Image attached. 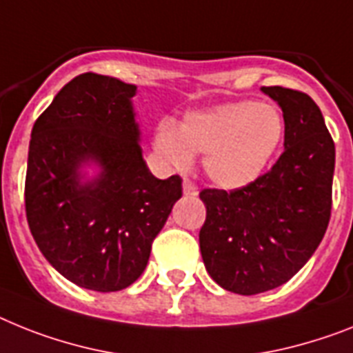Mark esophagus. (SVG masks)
Segmentation results:
<instances>
[{
	"mask_svg": "<svg viewBox=\"0 0 353 353\" xmlns=\"http://www.w3.org/2000/svg\"><path fill=\"white\" fill-rule=\"evenodd\" d=\"M183 194L185 195H197V186L194 183H190L188 179H185L183 183Z\"/></svg>",
	"mask_w": 353,
	"mask_h": 353,
	"instance_id": "34e87169",
	"label": "esophagus"
}]
</instances>
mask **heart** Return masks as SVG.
Masks as SVG:
<instances>
[{
  "label": "heart",
  "mask_w": 353,
  "mask_h": 353,
  "mask_svg": "<svg viewBox=\"0 0 353 353\" xmlns=\"http://www.w3.org/2000/svg\"><path fill=\"white\" fill-rule=\"evenodd\" d=\"M283 131L274 105L244 100L188 112L177 131L163 121L154 132V150L179 170L190 167L192 156L204 154V172L215 185L241 188L265 170L282 145Z\"/></svg>",
  "instance_id": "heart-1"
}]
</instances>
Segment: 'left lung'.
<instances>
[{"instance_id":"obj_1","label":"left lung","mask_w":353,"mask_h":353,"mask_svg":"<svg viewBox=\"0 0 353 353\" xmlns=\"http://www.w3.org/2000/svg\"><path fill=\"white\" fill-rule=\"evenodd\" d=\"M282 108L285 150L250 185L204 188L199 232L210 276L235 294H260L289 282L312 256L332 210L336 147L323 114L303 91L263 85Z\"/></svg>"}]
</instances>
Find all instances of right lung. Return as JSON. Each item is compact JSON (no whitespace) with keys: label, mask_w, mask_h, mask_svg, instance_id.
Segmentation results:
<instances>
[{"label":"right lung","mask_w":353,"mask_h":353,"mask_svg":"<svg viewBox=\"0 0 353 353\" xmlns=\"http://www.w3.org/2000/svg\"><path fill=\"white\" fill-rule=\"evenodd\" d=\"M136 85L82 73L68 82L32 129L25 181L26 221L44 259L75 285L121 291L141 276L181 177L158 179L138 143ZM103 168L81 183L78 168Z\"/></svg>","instance_id":"add662e5"}]
</instances>
